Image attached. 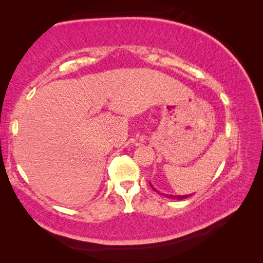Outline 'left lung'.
Segmentation results:
<instances>
[{
  "mask_svg": "<svg viewBox=\"0 0 263 263\" xmlns=\"http://www.w3.org/2000/svg\"><path fill=\"white\" fill-rule=\"evenodd\" d=\"M151 184V183H149ZM151 186H152V188H153V185L152 184H151ZM154 189V188H153ZM155 190V189H154ZM161 195H163V194H161ZM164 196V197H168V198H176V199H184V198H186V197H189V196H186V195H184V196H174V195H163Z\"/></svg>",
  "mask_w": 263,
  "mask_h": 263,
  "instance_id": "1",
  "label": "left lung"
}]
</instances>
